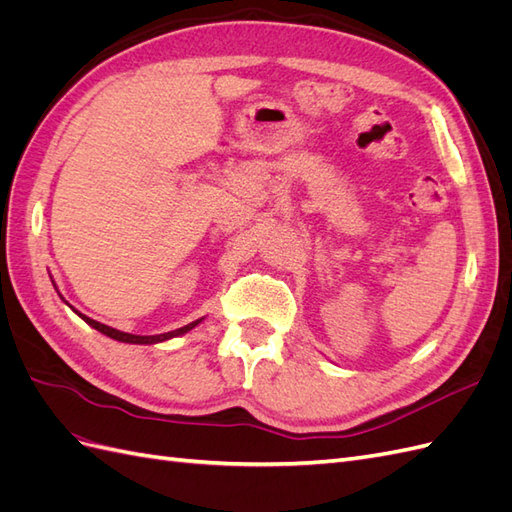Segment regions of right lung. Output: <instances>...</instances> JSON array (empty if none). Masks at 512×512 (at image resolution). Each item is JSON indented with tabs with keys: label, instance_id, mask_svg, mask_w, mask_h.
<instances>
[{
	"label": "right lung",
	"instance_id": "obj_1",
	"mask_svg": "<svg viewBox=\"0 0 512 512\" xmlns=\"http://www.w3.org/2000/svg\"><path fill=\"white\" fill-rule=\"evenodd\" d=\"M79 316L89 324V327H94L96 331H100V333H104V335H108V337L117 339V342H126V344H158V342H166V339H170V337H177V335L188 333L190 329H194L196 324L200 322V320L190 322V324H185V327H181V329H175V331H170V333H162V335H132V333H123V331L106 327V324L91 320V318H87V316H83V314H79Z\"/></svg>",
	"mask_w": 512,
	"mask_h": 512
}]
</instances>
